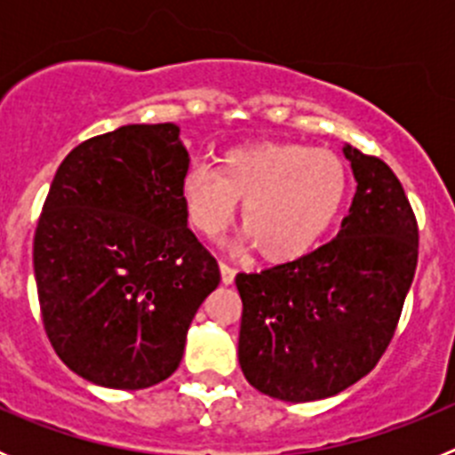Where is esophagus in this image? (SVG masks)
I'll return each instance as SVG.
<instances>
[{"instance_id":"esophagus-1","label":"esophagus","mask_w":455,"mask_h":455,"mask_svg":"<svg viewBox=\"0 0 455 455\" xmlns=\"http://www.w3.org/2000/svg\"><path fill=\"white\" fill-rule=\"evenodd\" d=\"M235 275H236V271L230 267V264L220 262V280H223V284L235 283Z\"/></svg>"}]
</instances>
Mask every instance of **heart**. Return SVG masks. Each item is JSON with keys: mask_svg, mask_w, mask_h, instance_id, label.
<instances>
[{"mask_svg": "<svg viewBox=\"0 0 455 455\" xmlns=\"http://www.w3.org/2000/svg\"><path fill=\"white\" fill-rule=\"evenodd\" d=\"M182 203L191 225L214 239L236 216L262 259H300L331 230L348 193L341 156L303 143H255L220 156V168L191 166L184 172Z\"/></svg>", "mask_w": 455, "mask_h": 455, "instance_id": "1", "label": "heart"}]
</instances>
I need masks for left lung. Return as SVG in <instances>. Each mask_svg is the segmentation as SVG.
Here are the masks:
<instances>
[{
  "label": "left lung",
  "mask_w": 455,
  "mask_h": 455,
  "mask_svg": "<svg viewBox=\"0 0 455 455\" xmlns=\"http://www.w3.org/2000/svg\"><path fill=\"white\" fill-rule=\"evenodd\" d=\"M355 196L339 235L300 259L239 273V364L273 399L335 396L389 347L419 257L415 212L392 168L347 146Z\"/></svg>",
  "instance_id": "1"
}]
</instances>
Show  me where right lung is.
Instances as JSON below:
<instances>
[{
  "label": "right lung",
  "mask_w": 455,
  "mask_h": 455,
  "mask_svg": "<svg viewBox=\"0 0 455 455\" xmlns=\"http://www.w3.org/2000/svg\"><path fill=\"white\" fill-rule=\"evenodd\" d=\"M187 171L172 123L92 136L56 171L34 235L40 316L56 355L91 383L166 380L219 287L216 257L187 225Z\"/></svg>",
  "instance_id": "add662e5"
}]
</instances>
